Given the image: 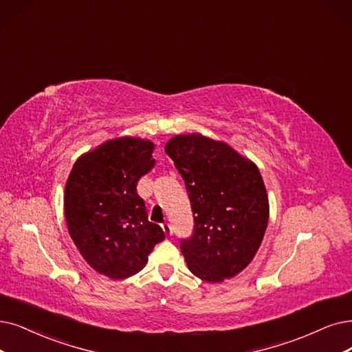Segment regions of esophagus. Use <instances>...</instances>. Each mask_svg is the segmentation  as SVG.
Wrapping results in <instances>:
<instances>
[{"label":"esophagus","instance_id":"1","mask_svg":"<svg viewBox=\"0 0 352 352\" xmlns=\"http://www.w3.org/2000/svg\"><path fill=\"white\" fill-rule=\"evenodd\" d=\"M162 228H163L164 234H166V235H168V236H170V235L173 234V228H172V225H170V223H167V222H166V223H163V225H162Z\"/></svg>","mask_w":352,"mask_h":352}]
</instances>
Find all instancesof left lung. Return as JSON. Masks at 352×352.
<instances>
[{
	"mask_svg": "<svg viewBox=\"0 0 352 352\" xmlns=\"http://www.w3.org/2000/svg\"><path fill=\"white\" fill-rule=\"evenodd\" d=\"M166 153L185 180L193 234L180 244L188 269L219 283L254 258L269 223V196L254 162L199 133L168 140Z\"/></svg>",
	"mask_w": 352,
	"mask_h": 352,
	"instance_id": "left-lung-1",
	"label": "left lung"
}]
</instances>
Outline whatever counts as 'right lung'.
<instances>
[{
    "mask_svg": "<svg viewBox=\"0 0 352 352\" xmlns=\"http://www.w3.org/2000/svg\"><path fill=\"white\" fill-rule=\"evenodd\" d=\"M153 150L146 138L108 140L78 157L66 180L69 235L92 269L112 280L142 272L154 245L164 240L137 195V182L156 163Z\"/></svg>",
    "mask_w": 352,
    "mask_h": 352,
    "instance_id": "right-lung-1",
    "label": "right lung"
}]
</instances>
